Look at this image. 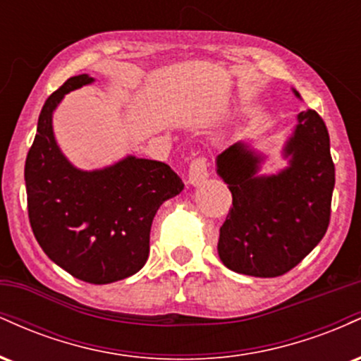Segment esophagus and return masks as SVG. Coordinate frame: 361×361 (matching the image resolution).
Returning a JSON list of instances; mask_svg holds the SVG:
<instances>
[{"mask_svg":"<svg viewBox=\"0 0 361 361\" xmlns=\"http://www.w3.org/2000/svg\"><path fill=\"white\" fill-rule=\"evenodd\" d=\"M209 178V168H207V159L204 156H197L190 163L188 169V181L192 185H200Z\"/></svg>","mask_w":361,"mask_h":361,"instance_id":"1","label":"esophagus"}]
</instances>
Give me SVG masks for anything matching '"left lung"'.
<instances>
[{
	"mask_svg": "<svg viewBox=\"0 0 361 361\" xmlns=\"http://www.w3.org/2000/svg\"><path fill=\"white\" fill-rule=\"evenodd\" d=\"M283 156L288 166L271 176H256L259 159L243 142L217 156V175L233 193L217 250L235 273L285 275L317 246L329 226L334 163L326 123L316 110L297 115Z\"/></svg>",
	"mask_w": 361,
	"mask_h": 361,
	"instance_id": "left-lung-1",
	"label": "left lung"
}]
</instances>
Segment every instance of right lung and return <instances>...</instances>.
Returning a JSON list of instances; mask_svg holds the SVG:
<instances>
[{"label": "right lung", "instance_id": "add662e5", "mask_svg": "<svg viewBox=\"0 0 361 361\" xmlns=\"http://www.w3.org/2000/svg\"><path fill=\"white\" fill-rule=\"evenodd\" d=\"M93 81L88 74L69 78L44 103L25 185L28 219L45 255L74 279L105 285L146 264L152 219L185 185L161 161L127 156L82 171L66 159L54 139L52 114L66 93Z\"/></svg>", "mask_w": 361, "mask_h": 361}]
</instances>
